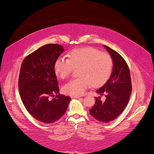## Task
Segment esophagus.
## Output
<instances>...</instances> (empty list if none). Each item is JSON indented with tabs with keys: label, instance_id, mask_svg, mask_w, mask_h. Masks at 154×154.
I'll return each mask as SVG.
<instances>
[{
	"label": "esophagus",
	"instance_id": "1",
	"mask_svg": "<svg viewBox=\"0 0 154 154\" xmlns=\"http://www.w3.org/2000/svg\"><path fill=\"white\" fill-rule=\"evenodd\" d=\"M71 97L75 98V99H77V98L81 97V96H71Z\"/></svg>",
	"mask_w": 154,
	"mask_h": 154
}]
</instances>
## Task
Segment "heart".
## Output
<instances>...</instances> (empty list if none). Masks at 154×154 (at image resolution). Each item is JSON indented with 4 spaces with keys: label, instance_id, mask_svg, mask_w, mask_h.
Instances as JSON below:
<instances>
[{
    "label": "heart",
    "instance_id": "obj_1",
    "mask_svg": "<svg viewBox=\"0 0 154 154\" xmlns=\"http://www.w3.org/2000/svg\"><path fill=\"white\" fill-rule=\"evenodd\" d=\"M69 58H58L54 64L56 75L63 79L68 77L74 68H79L80 77L63 85V92L72 96H81L92 85L98 87L105 84L111 76L113 62L111 55L93 47H81L72 50Z\"/></svg>",
    "mask_w": 154,
    "mask_h": 154
}]
</instances>
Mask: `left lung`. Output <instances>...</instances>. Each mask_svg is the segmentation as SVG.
I'll return each mask as SVG.
<instances>
[{
	"label": "left lung",
	"mask_w": 154,
	"mask_h": 154,
	"mask_svg": "<svg viewBox=\"0 0 154 154\" xmlns=\"http://www.w3.org/2000/svg\"><path fill=\"white\" fill-rule=\"evenodd\" d=\"M104 47L112 59V72L107 82L96 90L101 96H105V100L102 101L101 97H96L90 114L97 120L107 123L123 112L129 102L132 86L129 67L124 58L116 51Z\"/></svg>",
	"instance_id": "1"
}]
</instances>
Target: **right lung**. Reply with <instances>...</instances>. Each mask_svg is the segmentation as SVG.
<instances>
[{
	"mask_svg": "<svg viewBox=\"0 0 154 154\" xmlns=\"http://www.w3.org/2000/svg\"><path fill=\"white\" fill-rule=\"evenodd\" d=\"M64 51L58 44H46L26 56L21 66L18 86L23 103L31 115L43 123L60 119L71 100L69 96L58 93L54 70L55 61Z\"/></svg>",
	"mask_w": 154,
	"mask_h": 154,
	"instance_id": "right-lung-1",
	"label": "right lung"
}]
</instances>
